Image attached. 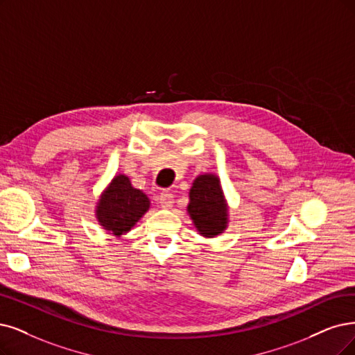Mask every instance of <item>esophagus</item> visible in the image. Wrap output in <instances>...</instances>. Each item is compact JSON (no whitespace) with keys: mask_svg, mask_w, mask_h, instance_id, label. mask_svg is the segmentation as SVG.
<instances>
[{"mask_svg":"<svg viewBox=\"0 0 355 355\" xmlns=\"http://www.w3.org/2000/svg\"><path fill=\"white\" fill-rule=\"evenodd\" d=\"M157 203H159L164 209H169L171 206H173V203H174V196L171 194V193L164 191V193H161L159 196H157Z\"/></svg>","mask_w":355,"mask_h":355,"instance_id":"esophagus-1","label":"esophagus"}]
</instances>
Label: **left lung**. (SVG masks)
Returning a JSON list of instances; mask_svg holds the SVG:
<instances>
[{"instance_id":"1","label":"left lung","mask_w":355,"mask_h":355,"mask_svg":"<svg viewBox=\"0 0 355 355\" xmlns=\"http://www.w3.org/2000/svg\"><path fill=\"white\" fill-rule=\"evenodd\" d=\"M187 214L194 228L205 239H215L225 232L230 207L216 174L205 173L194 178L189 191Z\"/></svg>"}]
</instances>
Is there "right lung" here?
Here are the masks:
<instances>
[{
  "label": "right lung",
  "mask_w": 355,
  "mask_h": 355,
  "mask_svg": "<svg viewBox=\"0 0 355 355\" xmlns=\"http://www.w3.org/2000/svg\"><path fill=\"white\" fill-rule=\"evenodd\" d=\"M149 207L148 196L131 186L125 174H116L99 196L95 218L105 231L120 239L131 231Z\"/></svg>",
  "instance_id": "1"
}]
</instances>
